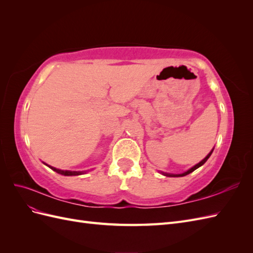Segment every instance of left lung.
Listing matches in <instances>:
<instances>
[{
  "instance_id": "obj_1",
  "label": "left lung",
  "mask_w": 253,
  "mask_h": 253,
  "mask_svg": "<svg viewBox=\"0 0 253 253\" xmlns=\"http://www.w3.org/2000/svg\"><path fill=\"white\" fill-rule=\"evenodd\" d=\"M212 152H213V150L209 153L208 155H207V156L202 160L201 163H198L197 165H195L193 168H191L190 170H188V171L185 172V173H182V174H167V173H164V175H166V176H172V177H181V176H186V175H188V174H190V173H192L193 171H195V170L197 169V168H200L201 166H203V165L207 162V160H208V158H209V157L211 156V154H212Z\"/></svg>"
}]
</instances>
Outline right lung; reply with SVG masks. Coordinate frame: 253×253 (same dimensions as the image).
<instances>
[{"mask_svg":"<svg viewBox=\"0 0 253 253\" xmlns=\"http://www.w3.org/2000/svg\"><path fill=\"white\" fill-rule=\"evenodd\" d=\"M50 169L52 170V171H55V172H57V173H59V174H61V175H64V176H72V175H80V174H82L83 172H76V171H63V170H59V169H56V168H53V167H50V166H48Z\"/></svg>","mask_w":253,"mask_h":253,"instance_id":"obj_1","label":"right lung"}]
</instances>
